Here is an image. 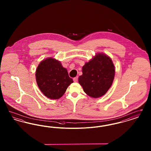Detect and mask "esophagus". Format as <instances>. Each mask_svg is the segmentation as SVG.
Wrapping results in <instances>:
<instances>
[{"label": "esophagus", "mask_w": 151, "mask_h": 151, "mask_svg": "<svg viewBox=\"0 0 151 151\" xmlns=\"http://www.w3.org/2000/svg\"><path fill=\"white\" fill-rule=\"evenodd\" d=\"M73 81H74V82H77V81H78V77L76 76V77L74 78L73 79Z\"/></svg>", "instance_id": "1"}]
</instances>
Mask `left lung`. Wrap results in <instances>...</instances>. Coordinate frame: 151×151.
I'll list each match as a JSON object with an SVG mask.
<instances>
[{"label":"left lung","mask_w":151,"mask_h":151,"mask_svg":"<svg viewBox=\"0 0 151 151\" xmlns=\"http://www.w3.org/2000/svg\"><path fill=\"white\" fill-rule=\"evenodd\" d=\"M79 84L92 98H99L111 86L115 76V67L111 59L104 53H97L82 67Z\"/></svg>","instance_id":"8db88e82"}]
</instances>
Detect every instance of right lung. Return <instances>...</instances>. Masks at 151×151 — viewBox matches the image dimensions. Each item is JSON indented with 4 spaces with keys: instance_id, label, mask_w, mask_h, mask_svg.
Instances as JSON below:
<instances>
[{
    "instance_id": "obj_1",
    "label": "right lung",
    "mask_w": 151,
    "mask_h": 151,
    "mask_svg": "<svg viewBox=\"0 0 151 151\" xmlns=\"http://www.w3.org/2000/svg\"><path fill=\"white\" fill-rule=\"evenodd\" d=\"M36 79L41 92L53 100L62 97L68 86L73 82L60 62L51 57L40 63L36 69Z\"/></svg>"
}]
</instances>
